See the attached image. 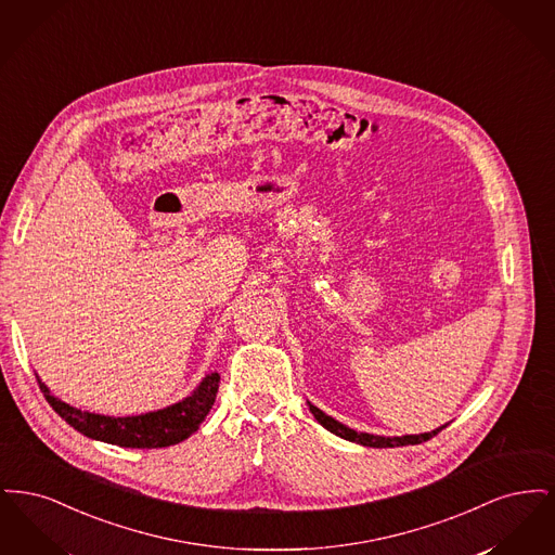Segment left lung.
<instances>
[{
  "mask_svg": "<svg viewBox=\"0 0 555 555\" xmlns=\"http://www.w3.org/2000/svg\"><path fill=\"white\" fill-rule=\"evenodd\" d=\"M308 408H310V412L314 414V418H317L318 423L322 424L326 430H331L333 435H337V437H341L345 441H351V443H360V446H364V448H403V446H418V443H423V441H428V439H433L437 433H441L448 424H443V426H439V428H435V430H430V433H421V435H401V437H383V435H370V433H358V430H353V428H349V426H345V424L339 423V421H335V418H331V416H326L322 410H318L317 405H312L310 401H308Z\"/></svg>",
  "mask_w": 555,
  "mask_h": 555,
  "instance_id": "1",
  "label": "left lung"
}]
</instances>
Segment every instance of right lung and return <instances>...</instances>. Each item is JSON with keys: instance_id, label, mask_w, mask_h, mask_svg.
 I'll list each match as a JSON object with an SVG mask.
<instances>
[{"instance_id": "right-lung-1", "label": "right lung", "mask_w": 555, "mask_h": 555, "mask_svg": "<svg viewBox=\"0 0 555 555\" xmlns=\"http://www.w3.org/2000/svg\"><path fill=\"white\" fill-rule=\"evenodd\" d=\"M37 380L39 389L43 391L53 410L85 437L120 448L158 449L177 446L199 428L214 405L220 374H206L191 396L156 412H145L139 416H104L95 412H82L79 408H73L70 403L53 397L39 376Z\"/></svg>"}]
</instances>
